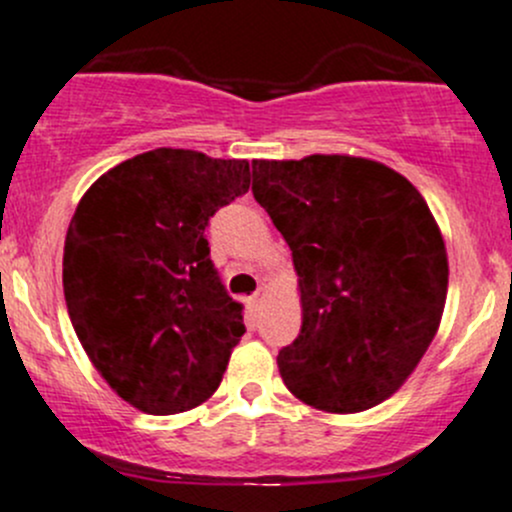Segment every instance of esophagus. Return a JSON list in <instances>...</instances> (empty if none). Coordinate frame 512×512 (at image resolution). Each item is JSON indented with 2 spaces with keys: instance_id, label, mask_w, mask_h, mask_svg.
I'll return each instance as SVG.
<instances>
[{
  "instance_id": "1",
  "label": "esophagus",
  "mask_w": 512,
  "mask_h": 512,
  "mask_svg": "<svg viewBox=\"0 0 512 512\" xmlns=\"http://www.w3.org/2000/svg\"><path fill=\"white\" fill-rule=\"evenodd\" d=\"M265 297H267V289L260 287L255 294H252V297H247V309H250V312H257V307H260V302Z\"/></svg>"
}]
</instances>
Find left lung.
I'll list each match as a JSON object with an SVG mask.
<instances>
[{
    "mask_svg": "<svg viewBox=\"0 0 512 512\" xmlns=\"http://www.w3.org/2000/svg\"><path fill=\"white\" fill-rule=\"evenodd\" d=\"M252 195L292 250L302 329L277 356L287 389L359 414L414 374L441 324L448 255L414 185L356 156L252 160Z\"/></svg>",
    "mask_w": 512,
    "mask_h": 512,
    "instance_id": "1",
    "label": "left lung"
}]
</instances>
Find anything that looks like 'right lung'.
Returning <instances> with one entry per match:
<instances>
[{"label": "right lung", "mask_w": 512, "mask_h": 512, "mask_svg": "<svg viewBox=\"0 0 512 512\" xmlns=\"http://www.w3.org/2000/svg\"><path fill=\"white\" fill-rule=\"evenodd\" d=\"M247 190V160L156 148L79 200L64 242L66 307L91 364L138 411H190L223 381L245 324L205 230Z\"/></svg>", "instance_id": "obj_1"}]
</instances>
